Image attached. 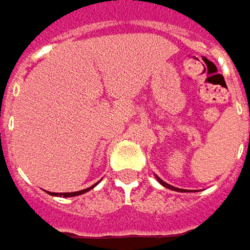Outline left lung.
I'll return each mask as SVG.
<instances>
[{
	"label": "left lung",
	"instance_id": "1",
	"mask_svg": "<svg viewBox=\"0 0 250 250\" xmlns=\"http://www.w3.org/2000/svg\"><path fill=\"white\" fill-rule=\"evenodd\" d=\"M158 178V176H156ZM158 181L164 185V187H167V188H169V189H175V191H181V188H175V187H172V185H169V184H167V182H164L161 178H158Z\"/></svg>",
	"mask_w": 250,
	"mask_h": 250
}]
</instances>
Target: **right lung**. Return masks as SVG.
Returning <instances> with one entry per match:
<instances>
[{"label": "right lung", "instance_id": "right-lung-1", "mask_svg": "<svg viewBox=\"0 0 250 250\" xmlns=\"http://www.w3.org/2000/svg\"><path fill=\"white\" fill-rule=\"evenodd\" d=\"M97 185V184H95ZM95 185H92V187H89V188H86V189H82V191H76V192H49V194H52V195H61V197H75V195H81V194H83V192H86V191H89V189H92Z\"/></svg>", "mask_w": 250, "mask_h": 250}]
</instances>
